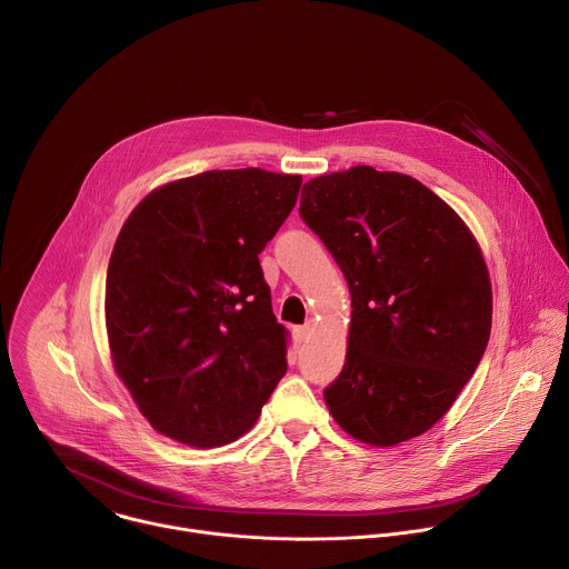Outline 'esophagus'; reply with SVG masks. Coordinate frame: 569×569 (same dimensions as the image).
I'll return each instance as SVG.
<instances>
[{
  "mask_svg": "<svg viewBox=\"0 0 569 569\" xmlns=\"http://www.w3.org/2000/svg\"><path fill=\"white\" fill-rule=\"evenodd\" d=\"M310 335H312V323L308 321V323H303V326H297L295 328V337H297V341H308L310 339Z\"/></svg>",
  "mask_w": 569,
  "mask_h": 569,
  "instance_id": "obj_1",
  "label": "esophagus"
}]
</instances>
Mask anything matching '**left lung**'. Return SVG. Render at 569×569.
Returning <instances> with one entry per match:
<instances>
[{"label": "left lung", "mask_w": 569, "mask_h": 569, "mask_svg": "<svg viewBox=\"0 0 569 569\" xmlns=\"http://www.w3.org/2000/svg\"><path fill=\"white\" fill-rule=\"evenodd\" d=\"M299 214L352 297L346 361L323 391L332 418L375 447L429 431L491 332V283L473 234L420 180L368 164L306 182Z\"/></svg>", "instance_id": "obj_1"}]
</instances>
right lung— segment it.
I'll list each match as a JSON object with an SVG mask.
<instances>
[{
  "instance_id": "right-lung-1",
  "label": "right lung",
  "mask_w": 569,
  "mask_h": 569,
  "mask_svg": "<svg viewBox=\"0 0 569 569\" xmlns=\"http://www.w3.org/2000/svg\"><path fill=\"white\" fill-rule=\"evenodd\" d=\"M301 176L203 171L151 192L107 270V335L149 425L189 447L243 436L288 370L259 254L292 212Z\"/></svg>"
}]
</instances>
